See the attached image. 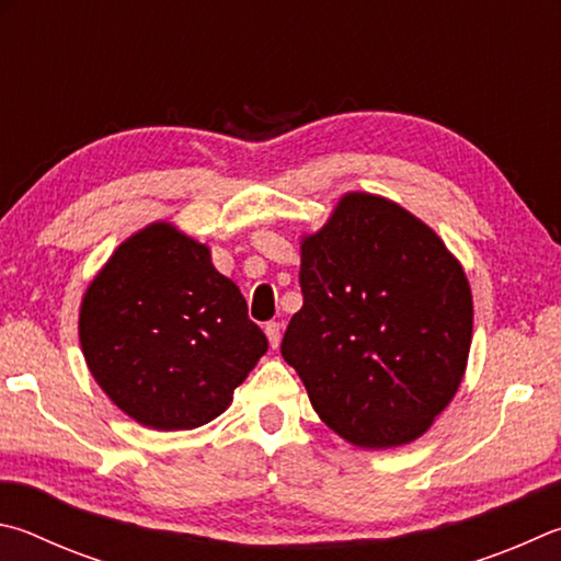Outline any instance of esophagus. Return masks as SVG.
Segmentation results:
<instances>
[{
  "mask_svg": "<svg viewBox=\"0 0 561 561\" xmlns=\"http://www.w3.org/2000/svg\"><path fill=\"white\" fill-rule=\"evenodd\" d=\"M280 322H265V337H268V342H271V347L275 350L280 345Z\"/></svg>",
  "mask_w": 561,
  "mask_h": 561,
  "instance_id": "obj_1",
  "label": "esophagus"
}]
</instances>
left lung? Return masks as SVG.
<instances>
[{
	"label": "left lung",
	"mask_w": 561,
	"mask_h": 561,
	"mask_svg": "<svg viewBox=\"0 0 561 561\" xmlns=\"http://www.w3.org/2000/svg\"><path fill=\"white\" fill-rule=\"evenodd\" d=\"M300 290L280 355L318 416L359 448L426 434L473 337L468 278L438 233L397 202L350 192L302 236Z\"/></svg>",
	"instance_id": "1"
}]
</instances>
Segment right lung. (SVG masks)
I'll use <instances>...</instances> for the list:
<instances>
[{"label": "right lung", "instance_id": "add662e5", "mask_svg": "<svg viewBox=\"0 0 561 561\" xmlns=\"http://www.w3.org/2000/svg\"><path fill=\"white\" fill-rule=\"evenodd\" d=\"M78 337L85 365L137 424L186 431L231 404L268 340L209 245L154 221L117 245L88 286Z\"/></svg>", "mask_w": 561, "mask_h": 561}]
</instances>
